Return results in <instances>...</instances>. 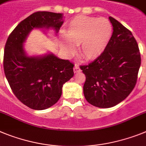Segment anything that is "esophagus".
Listing matches in <instances>:
<instances>
[{
  "label": "esophagus",
  "mask_w": 146,
  "mask_h": 146,
  "mask_svg": "<svg viewBox=\"0 0 146 146\" xmlns=\"http://www.w3.org/2000/svg\"><path fill=\"white\" fill-rule=\"evenodd\" d=\"M73 71H74L75 73H78V72L81 71L80 68H79V66H78V64H76V65H75V67L73 68Z\"/></svg>",
  "instance_id": "34e87169"
}]
</instances>
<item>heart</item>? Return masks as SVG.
I'll return each instance as SVG.
<instances>
[{"label": "heart", "mask_w": 146, "mask_h": 146, "mask_svg": "<svg viewBox=\"0 0 146 146\" xmlns=\"http://www.w3.org/2000/svg\"><path fill=\"white\" fill-rule=\"evenodd\" d=\"M66 40L61 42L62 48L68 54L75 53L74 45H79V54L86 60H94L103 54L112 34V26L104 17L96 18L77 16L66 26Z\"/></svg>", "instance_id": "heart-1"}]
</instances>
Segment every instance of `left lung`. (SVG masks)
<instances>
[{
    "mask_svg": "<svg viewBox=\"0 0 146 146\" xmlns=\"http://www.w3.org/2000/svg\"><path fill=\"white\" fill-rule=\"evenodd\" d=\"M113 33L99 57L81 65L85 74L84 95L87 102L99 108H110L123 101L136 85L141 57L132 33L110 17Z\"/></svg>",
    "mask_w": 146,
    "mask_h": 146,
    "instance_id": "left-lung-1",
    "label": "left lung"
}]
</instances>
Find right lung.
I'll return each instance as SVG.
<instances>
[{
  "instance_id": "1",
  "label": "right lung",
  "mask_w": 146,
  "mask_h": 146,
  "mask_svg": "<svg viewBox=\"0 0 146 146\" xmlns=\"http://www.w3.org/2000/svg\"><path fill=\"white\" fill-rule=\"evenodd\" d=\"M62 23V14L35 12L16 26L5 45L6 79L17 99L32 110H45L59 101L63 84L74 75V64L54 54L29 57L23 43L32 29L53 28L58 32Z\"/></svg>"
}]
</instances>
